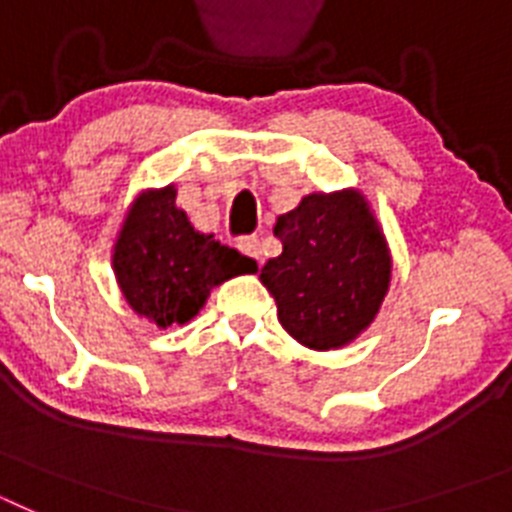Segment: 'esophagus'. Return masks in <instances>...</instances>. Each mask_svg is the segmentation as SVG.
<instances>
[{"label": "esophagus", "instance_id": "1", "mask_svg": "<svg viewBox=\"0 0 512 512\" xmlns=\"http://www.w3.org/2000/svg\"><path fill=\"white\" fill-rule=\"evenodd\" d=\"M238 251H241L243 256H248L251 261H261V241L256 238V235H246V238H241V241H238Z\"/></svg>", "mask_w": 512, "mask_h": 512}]
</instances>
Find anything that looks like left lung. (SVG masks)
Segmentation results:
<instances>
[{
  "label": "left lung",
  "instance_id": "left-lung-1",
  "mask_svg": "<svg viewBox=\"0 0 512 512\" xmlns=\"http://www.w3.org/2000/svg\"><path fill=\"white\" fill-rule=\"evenodd\" d=\"M282 253L261 269L279 323L315 351L354 341L390 289L392 259L377 217L356 189L307 194L277 217Z\"/></svg>",
  "mask_w": 512,
  "mask_h": 512
}]
</instances>
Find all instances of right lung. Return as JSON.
<instances>
[{
	"label": "right lung",
	"mask_w": 512,
	"mask_h": 512,
	"mask_svg": "<svg viewBox=\"0 0 512 512\" xmlns=\"http://www.w3.org/2000/svg\"><path fill=\"white\" fill-rule=\"evenodd\" d=\"M112 269L128 305L158 328H169L189 323L217 284L253 274L259 266L215 241V235L194 230L169 184L138 194L130 205Z\"/></svg>",
	"instance_id": "obj_1"
}]
</instances>
